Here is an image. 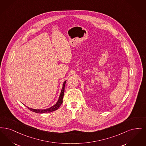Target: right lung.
Segmentation results:
<instances>
[{"label":"right lung","mask_w":146,"mask_h":146,"mask_svg":"<svg viewBox=\"0 0 146 146\" xmlns=\"http://www.w3.org/2000/svg\"><path fill=\"white\" fill-rule=\"evenodd\" d=\"M66 82V80L64 82L63 84V87H62V89L61 90V92H60V95H59V97L58 98V101L52 106H51V107L48 108L43 109V110L42 109H34V108H29V107H28L27 106H26V107L28 108L31 111H32L34 112L37 113H48V112H52L53 111H54L57 110L60 106V105H62V104L63 102V99L64 94V89H65V86Z\"/></svg>","instance_id":"1"}]
</instances>
